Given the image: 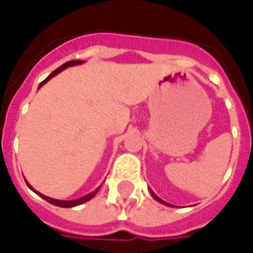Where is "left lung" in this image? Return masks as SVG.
I'll return each instance as SVG.
<instances>
[{"mask_svg": "<svg viewBox=\"0 0 253 253\" xmlns=\"http://www.w3.org/2000/svg\"><path fill=\"white\" fill-rule=\"evenodd\" d=\"M150 192H152V191H150ZM152 195H153V198H154V199H156V201H159V202H160V203H164V205H167V206H170L169 203H167V202H164V201H161V199H160L159 196L156 195V194H154V192H152Z\"/></svg>", "mask_w": 253, "mask_h": 253, "instance_id": "obj_1", "label": "left lung"}]
</instances>
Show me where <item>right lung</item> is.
<instances>
[{
    "label": "right lung",
    "instance_id": "obj_1",
    "mask_svg": "<svg viewBox=\"0 0 253 253\" xmlns=\"http://www.w3.org/2000/svg\"><path fill=\"white\" fill-rule=\"evenodd\" d=\"M80 63H81V61H69V62L63 63L62 66H59V67H58V69H55V70H54V72H52L51 74H50V76H48V77H47L46 80H44V81H42L41 85H39V88H41L43 84L47 83V81H48L50 78L54 77V76H57L58 73L62 72L63 69H66L67 66H73V65H80ZM27 186L30 187V188L32 191H35L36 194H38V195H41L42 198H43V199H46V201L48 202V203H51V205H55V206H59V207L78 206V205H81V203H84V202H88L89 199H92V198H93V196L96 195V194H97V191H99V188H97V190L93 191V192H90V194H88V195H85V196H83V198H80V199H76V201H58V199H52V198H48V196L43 195V194H41V192H38V191L34 190V187H31V184H28V183H27Z\"/></svg>",
    "mask_w": 253,
    "mask_h": 253
}]
</instances>
